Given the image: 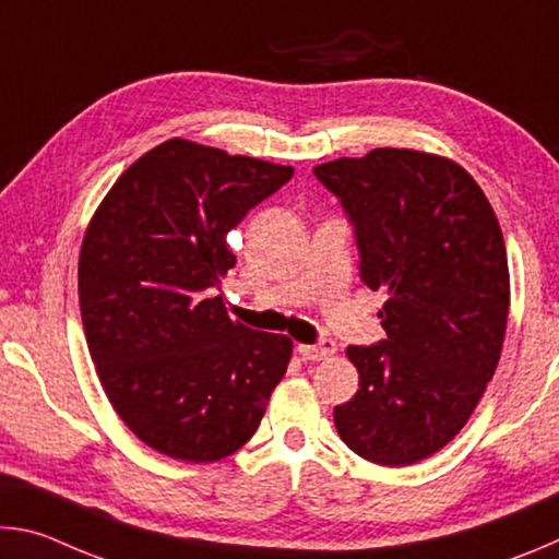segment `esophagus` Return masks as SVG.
I'll return each instance as SVG.
<instances>
[{
	"label": "esophagus",
	"instance_id": "34e87169",
	"mask_svg": "<svg viewBox=\"0 0 559 559\" xmlns=\"http://www.w3.org/2000/svg\"><path fill=\"white\" fill-rule=\"evenodd\" d=\"M296 349L302 359H313V362H318V359H328L335 355V343L333 340L323 337L318 345H298Z\"/></svg>",
	"mask_w": 559,
	"mask_h": 559
}]
</instances>
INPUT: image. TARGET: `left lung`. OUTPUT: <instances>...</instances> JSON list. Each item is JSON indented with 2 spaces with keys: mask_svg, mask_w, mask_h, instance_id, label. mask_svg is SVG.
Returning <instances> with one entry per match:
<instances>
[{
  "mask_svg": "<svg viewBox=\"0 0 559 559\" xmlns=\"http://www.w3.org/2000/svg\"><path fill=\"white\" fill-rule=\"evenodd\" d=\"M355 226L359 278L384 290L386 337L349 345L359 390L335 406L357 456L412 466L466 427L503 349L510 276L496 212L449 157L377 147L318 165Z\"/></svg>",
  "mask_w": 559,
  "mask_h": 559,
  "instance_id": "8db88e82",
  "label": "left lung"
}]
</instances>
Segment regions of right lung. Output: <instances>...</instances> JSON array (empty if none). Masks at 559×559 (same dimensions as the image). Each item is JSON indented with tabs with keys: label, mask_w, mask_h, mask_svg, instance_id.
I'll return each mask as SVG.
<instances>
[{
	"label": "right lung",
	"mask_w": 559,
	"mask_h": 559,
	"mask_svg": "<svg viewBox=\"0 0 559 559\" xmlns=\"http://www.w3.org/2000/svg\"><path fill=\"white\" fill-rule=\"evenodd\" d=\"M293 167L173 138L135 159L93 214L79 257L88 353L112 409L150 449L210 463L253 437L293 343L229 318L214 290L226 243Z\"/></svg>",
	"instance_id": "right-lung-1"
}]
</instances>
